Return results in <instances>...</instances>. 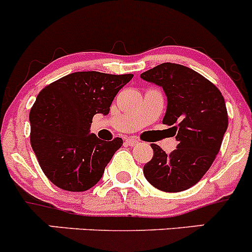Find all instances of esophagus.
<instances>
[{"label":"esophagus","instance_id":"1","mask_svg":"<svg viewBox=\"0 0 252 252\" xmlns=\"http://www.w3.org/2000/svg\"><path fill=\"white\" fill-rule=\"evenodd\" d=\"M126 143H127L128 146H136L138 145V140H136V138H127V140H126Z\"/></svg>","mask_w":252,"mask_h":252}]
</instances>
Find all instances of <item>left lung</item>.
<instances>
[{
    "label": "left lung",
    "mask_w": 252,
    "mask_h": 252,
    "mask_svg": "<svg viewBox=\"0 0 252 252\" xmlns=\"http://www.w3.org/2000/svg\"><path fill=\"white\" fill-rule=\"evenodd\" d=\"M141 78L163 88L168 100L163 124L173 126L178 141L169 155L152 143L143 174L159 190H186L203 178L220 151L229 122L225 100L212 81L181 64H159Z\"/></svg>",
    "instance_id": "8db88e82"
}]
</instances>
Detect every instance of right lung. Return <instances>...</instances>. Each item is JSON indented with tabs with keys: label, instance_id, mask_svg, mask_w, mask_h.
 <instances>
[{
	"label": "right lung",
	"instance_id": "1",
	"mask_svg": "<svg viewBox=\"0 0 252 252\" xmlns=\"http://www.w3.org/2000/svg\"><path fill=\"white\" fill-rule=\"evenodd\" d=\"M132 76L76 71L40 90L30 112L31 146L54 186L84 191L100 181L122 138L100 140L90 133V125L94 115L109 114Z\"/></svg>",
	"mask_w": 252,
	"mask_h": 252
}]
</instances>
